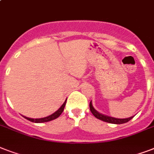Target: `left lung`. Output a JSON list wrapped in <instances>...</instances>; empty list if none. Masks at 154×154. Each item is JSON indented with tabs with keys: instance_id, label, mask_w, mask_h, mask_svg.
<instances>
[{
	"instance_id": "1",
	"label": "left lung",
	"mask_w": 154,
	"mask_h": 154,
	"mask_svg": "<svg viewBox=\"0 0 154 154\" xmlns=\"http://www.w3.org/2000/svg\"><path fill=\"white\" fill-rule=\"evenodd\" d=\"M89 109H90V111L93 113L94 117H97V119L101 120L103 122H109V123H112V124H123V123H126L129 121L133 118L134 117H128V118H125V119H119V118H114V117H108V116H105V115H103L101 113H99L97 111L95 110L94 107H93V105H92V101H90L89 103Z\"/></svg>"
}]
</instances>
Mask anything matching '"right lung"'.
<instances>
[{
  "mask_svg": "<svg viewBox=\"0 0 154 154\" xmlns=\"http://www.w3.org/2000/svg\"><path fill=\"white\" fill-rule=\"evenodd\" d=\"M66 100H67V99H66ZM66 100H65V101L64 102V104L60 106V109H59L57 111H56L55 112H53V114H51L50 116H48V117H43V118H38V119H32V118H29V117H25V119L29 120V121H30V122H35V123H42V122H50L52 120H54L56 119V118H57V117L62 113V112L64 111V109H65V104H66Z\"/></svg>",
  "mask_w": 154,
  "mask_h": 154,
  "instance_id": "1",
  "label": "right lung"
}]
</instances>
